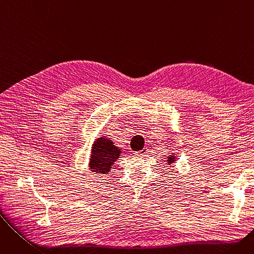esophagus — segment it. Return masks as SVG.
<instances>
[{
	"instance_id": "obj_1",
	"label": "esophagus",
	"mask_w": 254,
	"mask_h": 254,
	"mask_svg": "<svg viewBox=\"0 0 254 254\" xmlns=\"http://www.w3.org/2000/svg\"><path fill=\"white\" fill-rule=\"evenodd\" d=\"M147 152H148V148H147V147H144L142 150L137 151L136 154L139 155V156H145L146 154H147Z\"/></svg>"
}]
</instances>
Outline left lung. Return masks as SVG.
<instances>
[{
	"label": "left lung",
	"mask_w": 254,
	"mask_h": 254,
	"mask_svg": "<svg viewBox=\"0 0 254 254\" xmlns=\"http://www.w3.org/2000/svg\"><path fill=\"white\" fill-rule=\"evenodd\" d=\"M169 165H172V164H174L175 162H176V155H175V153H172V154H170L169 156H167V161H166Z\"/></svg>",
	"instance_id": "1"
}]
</instances>
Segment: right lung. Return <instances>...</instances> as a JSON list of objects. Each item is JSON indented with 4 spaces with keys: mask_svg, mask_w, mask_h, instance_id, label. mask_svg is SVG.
<instances>
[{
    "mask_svg": "<svg viewBox=\"0 0 254 254\" xmlns=\"http://www.w3.org/2000/svg\"><path fill=\"white\" fill-rule=\"evenodd\" d=\"M120 153L122 150L114 145L110 138H98L92 144L88 167L96 174H107L119 158Z\"/></svg>",
    "mask_w": 254,
    "mask_h": 254,
    "instance_id": "1",
    "label": "right lung"
}]
</instances>
